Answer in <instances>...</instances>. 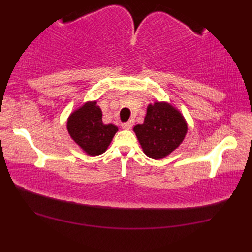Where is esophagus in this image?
I'll list each match as a JSON object with an SVG mask.
<instances>
[{"label": "esophagus", "mask_w": 252, "mask_h": 252, "mask_svg": "<svg viewBox=\"0 0 252 252\" xmlns=\"http://www.w3.org/2000/svg\"><path fill=\"white\" fill-rule=\"evenodd\" d=\"M121 126H122V129H125V130H130L132 127V123L131 122H125V123H122Z\"/></svg>", "instance_id": "1"}]
</instances>
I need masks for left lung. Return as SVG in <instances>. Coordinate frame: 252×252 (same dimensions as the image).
<instances>
[{
    "instance_id": "1",
    "label": "left lung",
    "mask_w": 252,
    "mask_h": 252,
    "mask_svg": "<svg viewBox=\"0 0 252 252\" xmlns=\"http://www.w3.org/2000/svg\"><path fill=\"white\" fill-rule=\"evenodd\" d=\"M135 132L143 152L149 158L162 159L180 146L187 133V123L181 112L168 103L149 104L145 119Z\"/></svg>"
}]
</instances>
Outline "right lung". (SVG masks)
Returning a JSON list of instances; mask_svg holds the SVG:
<instances>
[{
  "label": "right lung",
  "mask_w": 252,
  "mask_h": 252,
  "mask_svg": "<svg viewBox=\"0 0 252 252\" xmlns=\"http://www.w3.org/2000/svg\"><path fill=\"white\" fill-rule=\"evenodd\" d=\"M101 117L103 114L96 101H88L68 118L69 135L90 156L105 153L118 131V127L112 123H103Z\"/></svg>",
  "instance_id": "add662e5"
}]
</instances>
